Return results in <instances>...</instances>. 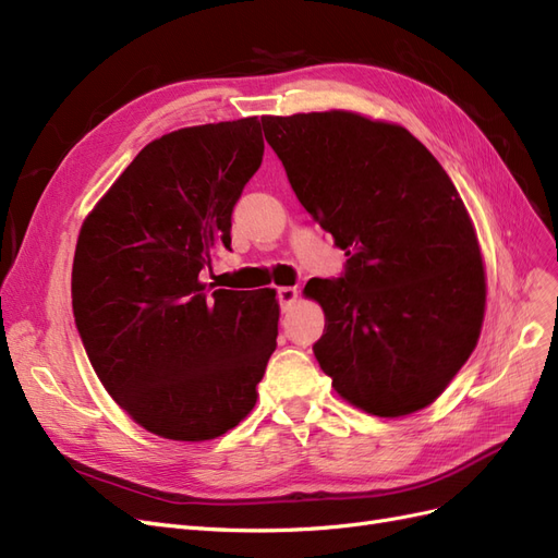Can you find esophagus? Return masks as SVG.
Wrapping results in <instances>:
<instances>
[{"label":"esophagus","instance_id":"1","mask_svg":"<svg viewBox=\"0 0 558 558\" xmlns=\"http://www.w3.org/2000/svg\"><path fill=\"white\" fill-rule=\"evenodd\" d=\"M277 300H279L281 310H289L298 300V289H293V286H281V289L277 291Z\"/></svg>","mask_w":558,"mask_h":558}]
</instances>
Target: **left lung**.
<instances>
[{
    "instance_id": "1",
    "label": "left lung",
    "mask_w": 558,
    "mask_h": 558,
    "mask_svg": "<svg viewBox=\"0 0 558 558\" xmlns=\"http://www.w3.org/2000/svg\"><path fill=\"white\" fill-rule=\"evenodd\" d=\"M260 121L300 205L349 256L340 279L305 286L326 314L320 369L367 414L428 408L470 359L486 305L459 191L402 125L353 111Z\"/></svg>"
}]
</instances>
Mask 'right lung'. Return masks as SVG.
I'll return each instance as SVG.
<instances>
[{"instance_id": "add662e5", "label": "right lung", "mask_w": 558, "mask_h": 558, "mask_svg": "<svg viewBox=\"0 0 558 558\" xmlns=\"http://www.w3.org/2000/svg\"><path fill=\"white\" fill-rule=\"evenodd\" d=\"M256 116L146 144L81 226L72 307L109 396L167 440L205 442L253 410L277 347L275 289L202 283L263 162Z\"/></svg>"}]
</instances>
